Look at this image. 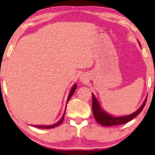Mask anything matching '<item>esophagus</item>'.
<instances>
[{"instance_id": "1", "label": "esophagus", "mask_w": 155, "mask_h": 155, "mask_svg": "<svg viewBox=\"0 0 155 155\" xmlns=\"http://www.w3.org/2000/svg\"><path fill=\"white\" fill-rule=\"evenodd\" d=\"M80 80H81V81H86V79H85V77H84V76H81V77L80 78Z\"/></svg>"}]
</instances>
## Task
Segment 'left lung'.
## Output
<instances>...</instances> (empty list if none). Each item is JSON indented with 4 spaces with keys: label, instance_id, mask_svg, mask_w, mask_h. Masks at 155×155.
<instances>
[{
    "label": "left lung",
    "instance_id": "left-lung-1",
    "mask_svg": "<svg viewBox=\"0 0 155 155\" xmlns=\"http://www.w3.org/2000/svg\"><path fill=\"white\" fill-rule=\"evenodd\" d=\"M92 112H93L94 117L95 120L97 121V123H99L103 126H113L117 125V124H122L127 123L132 120L133 118H135L137 115L139 114L140 112L142 111L143 108H144L146 103H147V97L145 99L144 102L141 105V106L135 111L134 113L131 114L130 115L123 117H113L111 115L108 114L107 112L104 111L101 108L98 101H97L95 95L92 93Z\"/></svg>",
    "mask_w": 155,
    "mask_h": 155
}]
</instances>
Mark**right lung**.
Masks as SVG:
<instances>
[{"mask_svg": "<svg viewBox=\"0 0 155 155\" xmlns=\"http://www.w3.org/2000/svg\"><path fill=\"white\" fill-rule=\"evenodd\" d=\"M76 89V84H75L73 86V87L71 88V90L70 91V93H69L68 95V99H67V104L69 100H70V98L71 97V96L73 95V94L74 93V92H75V90ZM65 109H66V108H65ZM65 111L64 112L63 117H62V118L60 119V120L58 121V122H56V123L51 124V125H33V127H38V128H41V129H50V128H54L55 127H58V126H59L60 124L62 123V122H63V120H64V116H65Z\"/></svg>", "mask_w": 155, "mask_h": 155, "instance_id": "right-lung-1", "label": "right lung"}]
</instances>
